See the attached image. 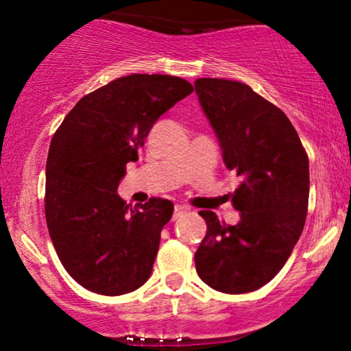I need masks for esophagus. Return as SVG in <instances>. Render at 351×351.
Instances as JSON below:
<instances>
[{
    "label": "esophagus",
    "instance_id": "obj_1",
    "mask_svg": "<svg viewBox=\"0 0 351 351\" xmlns=\"http://www.w3.org/2000/svg\"><path fill=\"white\" fill-rule=\"evenodd\" d=\"M186 211H188L186 206H181V204H176V206H175V213H173V221L180 219V217L183 216Z\"/></svg>",
    "mask_w": 351,
    "mask_h": 351
}]
</instances>
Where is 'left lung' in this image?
Masks as SVG:
<instances>
[{
	"instance_id": "1",
	"label": "left lung",
	"mask_w": 351,
	"mask_h": 351,
	"mask_svg": "<svg viewBox=\"0 0 351 351\" xmlns=\"http://www.w3.org/2000/svg\"><path fill=\"white\" fill-rule=\"evenodd\" d=\"M195 88L224 165L243 178L231 196L239 223L199 213L208 231L195 254L196 272L215 291H257L284 267L304 231L308 156L287 115L245 84L204 77Z\"/></svg>"
}]
</instances>
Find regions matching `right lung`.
Masks as SVG:
<instances>
[{"instance_id": "1", "label": "right lung", "mask_w": 351, "mask_h": 351, "mask_svg": "<svg viewBox=\"0 0 351 351\" xmlns=\"http://www.w3.org/2000/svg\"><path fill=\"white\" fill-rule=\"evenodd\" d=\"M191 92L173 75H125L80 99L52 136L47 229L64 269L87 291L122 295L150 277L173 203L150 198L130 208L117 188L153 123Z\"/></svg>"}]
</instances>
